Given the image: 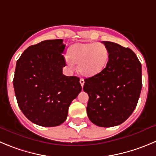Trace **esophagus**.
Returning <instances> with one entry per match:
<instances>
[{"label": "esophagus", "mask_w": 156, "mask_h": 156, "mask_svg": "<svg viewBox=\"0 0 156 156\" xmlns=\"http://www.w3.org/2000/svg\"><path fill=\"white\" fill-rule=\"evenodd\" d=\"M80 83L81 86H82V87H83V85H84V83H85V81H84V80L83 79V78H81V79L80 80Z\"/></svg>", "instance_id": "1"}]
</instances>
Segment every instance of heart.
Instances as JSON below:
<instances>
[{
  "label": "heart",
  "mask_w": 156,
  "mask_h": 156,
  "mask_svg": "<svg viewBox=\"0 0 156 156\" xmlns=\"http://www.w3.org/2000/svg\"><path fill=\"white\" fill-rule=\"evenodd\" d=\"M66 61L73 67L78 64V69L85 76H93L101 73L109 61V50L102 43H76L71 46Z\"/></svg>",
  "instance_id": "heart-1"
}]
</instances>
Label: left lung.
<instances>
[{"mask_svg": "<svg viewBox=\"0 0 156 156\" xmlns=\"http://www.w3.org/2000/svg\"><path fill=\"white\" fill-rule=\"evenodd\" d=\"M109 50V61L97 75L85 79L89 95L87 112L100 127H112L125 122L136 109L142 90V65L128 47L103 41Z\"/></svg>", "mask_w": 156, "mask_h": 156, "instance_id": "obj_1", "label": "left lung"}]
</instances>
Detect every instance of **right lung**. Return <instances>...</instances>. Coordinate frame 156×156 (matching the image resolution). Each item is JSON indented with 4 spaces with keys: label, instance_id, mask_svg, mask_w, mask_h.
<instances>
[{
    "label": "right lung",
    "instance_id": "1",
    "mask_svg": "<svg viewBox=\"0 0 156 156\" xmlns=\"http://www.w3.org/2000/svg\"><path fill=\"white\" fill-rule=\"evenodd\" d=\"M63 41L47 40L30 46L16 64L13 84L19 107L30 121L41 126L63 123L71 102L82 90L79 77L63 74Z\"/></svg>",
    "mask_w": 156,
    "mask_h": 156
}]
</instances>
